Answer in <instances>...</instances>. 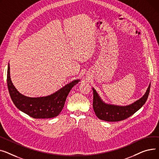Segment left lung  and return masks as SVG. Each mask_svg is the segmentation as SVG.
I'll return each instance as SVG.
<instances>
[{"label": "left lung", "instance_id": "1", "mask_svg": "<svg viewBox=\"0 0 159 159\" xmlns=\"http://www.w3.org/2000/svg\"><path fill=\"white\" fill-rule=\"evenodd\" d=\"M150 87L151 83L143 98L134 102L133 104L125 107L115 106L105 103L101 101L95 89H93V92H94L93 108L96 115L99 119L108 122H117L128 118L144 105L150 93Z\"/></svg>", "mask_w": 159, "mask_h": 159}]
</instances>
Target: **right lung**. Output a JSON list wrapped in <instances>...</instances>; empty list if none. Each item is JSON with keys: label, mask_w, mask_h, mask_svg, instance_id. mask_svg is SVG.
<instances>
[{"label": "right lung", "mask_w": 159, "mask_h": 159, "mask_svg": "<svg viewBox=\"0 0 159 159\" xmlns=\"http://www.w3.org/2000/svg\"><path fill=\"white\" fill-rule=\"evenodd\" d=\"M9 64L7 72V84L10 97L17 108L34 119H48L57 117L62 110L72 88L80 80H74L54 94L46 97L29 98L18 92L11 81Z\"/></svg>", "instance_id": "right-lung-1"}]
</instances>
